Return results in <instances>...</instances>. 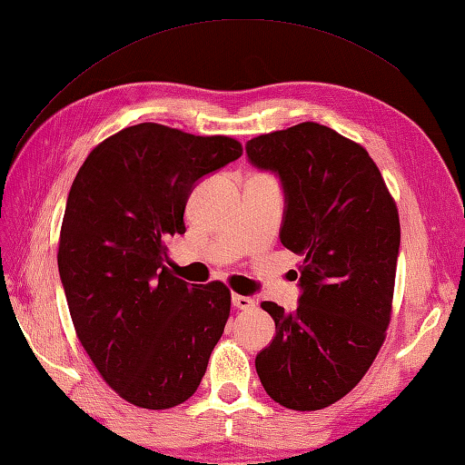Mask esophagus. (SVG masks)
Here are the masks:
<instances>
[{
	"label": "esophagus",
	"mask_w": 465,
	"mask_h": 465,
	"mask_svg": "<svg viewBox=\"0 0 465 465\" xmlns=\"http://www.w3.org/2000/svg\"><path fill=\"white\" fill-rule=\"evenodd\" d=\"M232 303L238 310H252V308H255V300L248 298V295H240V293H233L232 295Z\"/></svg>",
	"instance_id": "obj_1"
}]
</instances>
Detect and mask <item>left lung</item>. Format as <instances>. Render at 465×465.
Wrapping results in <instances>:
<instances>
[{"label":"left lung","mask_w":465,"mask_h":465,"mask_svg":"<svg viewBox=\"0 0 465 465\" xmlns=\"http://www.w3.org/2000/svg\"><path fill=\"white\" fill-rule=\"evenodd\" d=\"M250 162L280 173V240L298 253L302 300L262 302L275 338L255 358L268 396L295 411L331 406L370 370L391 320L398 205L365 147L303 122L253 137Z\"/></svg>","instance_id":"1"}]
</instances>
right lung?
I'll return each mask as SVG.
<instances>
[{
  "label": "right lung",
  "instance_id": "right-lung-1",
  "mask_svg": "<svg viewBox=\"0 0 465 465\" xmlns=\"http://www.w3.org/2000/svg\"><path fill=\"white\" fill-rule=\"evenodd\" d=\"M242 153L230 135L145 122L97 143L69 190L57 248L69 315L104 381L137 408L190 400L222 338L232 292L175 278L165 243L185 233L193 183Z\"/></svg>",
  "mask_w": 465,
  "mask_h": 465
}]
</instances>
